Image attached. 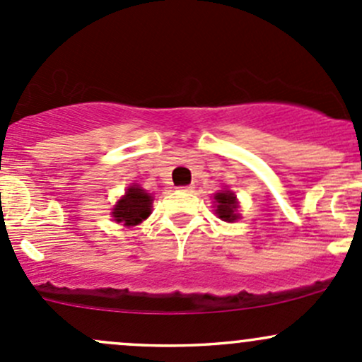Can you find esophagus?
Masks as SVG:
<instances>
[{
	"label": "esophagus",
	"instance_id": "obj_1",
	"mask_svg": "<svg viewBox=\"0 0 362 362\" xmlns=\"http://www.w3.org/2000/svg\"><path fill=\"white\" fill-rule=\"evenodd\" d=\"M192 185H184V187H178V190H182V192H192Z\"/></svg>",
	"mask_w": 362,
	"mask_h": 362
}]
</instances>
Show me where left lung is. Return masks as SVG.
<instances>
[{
	"label": "left lung",
	"instance_id": "obj_1",
	"mask_svg": "<svg viewBox=\"0 0 362 362\" xmlns=\"http://www.w3.org/2000/svg\"><path fill=\"white\" fill-rule=\"evenodd\" d=\"M214 211H216L218 218H221L223 221H235L239 220L240 214L237 213V197L232 190H220V192L214 194Z\"/></svg>",
	"mask_w": 362,
	"mask_h": 362
}]
</instances>
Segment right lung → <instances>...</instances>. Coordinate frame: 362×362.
<instances>
[{
    "label": "right lung",
    "instance_id": "add662e5",
    "mask_svg": "<svg viewBox=\"0 0 362 362\" xmlns=\"http://www.w3.org/2000/svg\"><path fill=\"white\" fill-rule=\"evenodd\" d=\"M151 208H153V196L139 185H130L125 196H122V199L115 204L111 214L117 223L136 226L149 216Z\"/></svg>",
    "mask_w": 362,
    "mask_h": 362
}]
</instances>
